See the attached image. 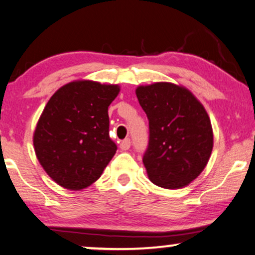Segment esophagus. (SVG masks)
Wrapping results in <instances>:
<instances>
[{
    "label": "esophagus",
    "instance_id": "1",
    "mask_svg": "<svg viewBox=\"0 0 255 255\" xmlns=\"http://www.w3.org/2000/svg\"><path fill=\"white\" fill-rule=\"evenodd\" d=\"M130 146H131V140H130V138H125L124 140H122V143H121V149H122V150H124V151H127V150L130 149Z\"/></svg>",
    "mask_w": 255,
    "mask_h": 255
}]
</instances>
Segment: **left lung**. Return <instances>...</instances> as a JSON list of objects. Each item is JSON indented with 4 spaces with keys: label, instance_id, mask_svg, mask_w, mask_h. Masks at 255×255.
Returning <instances> with one entry per match:
<instances>
[{
    "label": "left lung",
    "instance_id": "left-lung-1",
    "mask_svg": "<svg viewBox=\"0 0 255 255\" xmlns=\"http://www.w3.org/2000/svg\"><path fill=\"white\" fill-rule=\"evenodd\" d=\"M136 94L149 119V144L143 156L150 181L178 189L199 176L213 150L208 113L189 90L171 83L138 86Z\"/></svg>",
    "mask_w": 255,
    "mask_h": 255
}]
</instances>
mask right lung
Segmentation results:
<instances>
[{
	"mask_svg": "<svg viewBox=\"0 0 255 255\" xmlns=\"http://www.w3.org/2000/svg\"><path fill=\"white\" fill-rule=\"evenodd\" d=\"M118 93V85L79 80L66 84L48 100L33 143L40 164L59 185L87 188L115 156L108 110Z\"/></svg>",
	"mask_w": 255,
	"mask_h": 255,
	"instance_id": "add662e5",
	"label": "right lung"
}]
</instances>
